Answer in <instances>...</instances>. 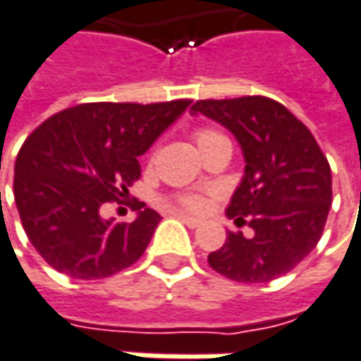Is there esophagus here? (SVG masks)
<instances>
[{"label":"esophagus","instance_id":"34e87169","mask_svg":"<svg viewBox=\"0 0 361 361\" xmlns=\"http://www.w3.org/2000/svg\"><path fill=\"white\" fill-rule=\"evenodd\" d=\"M174 216H178V218H180V220H183V222H185V224H187L189 228H195V226H200V224H202V220H200V218L187 216V214H183V212H176Z\"/></svg>","mask_w":361,"mask_h":361}]
</instances>
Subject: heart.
<instances>
[{
	"label": "heart",
	"instance_id": "obj_1",
	"mask_svg": "<svg viewBox=\"0 0 361 361\" xmlns=\"http://www.w3.org/2000/svg\"><path fill=\"white\" fill-rule=\"evenodd\" d=\"M218 139H226V137H224V135H220V133H216V130H209V128H200V130L195 133V141H197L200 152H202L207 143L218 141ZM176 202L180 203V207H185V209H193V212L202 209L203 205H205V200H203V195H200V193H183V195H178V197H176Z\"/></svg>",
	"mask_w": 361,
	"mask_h": 361
}]
</instances>
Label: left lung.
I'll list each match as a JSON object with an SVG mask.
<instances>
[{
    "label": "left lung",
    "mask_w": 361,
    "mask_h": 361,
    "mask_svg": "<svg viewBox=\"0 0 361 361\" xmlns=\"http://www.w3.org/2000/svg\"><path fill=\"white\" fill-rule=\"evenodd\" d=\"M193 116L222 124L241 145L245 174L226 216L253 228L228 233L207 255L209 266L237 283H270L316 247L333 203V176L310 128L268 97L203 99Z\"/></svg>",
    "instance_id": "obj_1"
}]
</instances>
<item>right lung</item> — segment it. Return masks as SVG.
<instances>
[{
	"label": "right lung",
	"instance_id": "add662e5",
	"mask_svg": "<svg viewBox=\"0 0 361 361\" xmlns=\"http://www.w3.org/2000/svg\"><path fill=\"white\" fill-rule=\"evenodd\" d=\"M189 106V99L80 104L32 130L14 166V200L28 241L51 268L95 281L143 255L158 212L139 203L133 222H116L99 209L128 195L141 176L139 156Z\"/></svg>",
	"mask_w": 361,
	"mask_h": 361
}]
</instances>
